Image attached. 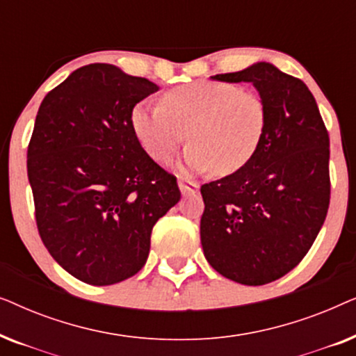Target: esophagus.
I'll return each instance as SVG.
<instances>
[{"label":"esophagus","instance_id":"1","mask_svg":"<svg viewBox=\"0 0 356 356\" xmlns=\"http://www.w3.org/2000/svg\"><path fill=\"white\" fill-rule=\"evenodd\" d=\"M178 186H179V191H181L183 196L199 191V184L194 181H188V179H178Z\"/></svg>","mask_w":356,"mask_h":356}]
</instances>
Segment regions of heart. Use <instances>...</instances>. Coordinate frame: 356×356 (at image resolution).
<instances>
[{
  "label": "heart",
  "mask_w": 356,
  "mask_h": 356,
  "mask_svg": "<svg viewBox=\"0 0 356 356\" xmlns=\"http://www.w3.org/2000/svg\"><path fill=\"white\" fill-rule=\"evenodd\" d=\"M267 106L256 92L222 81H194L165 92L160 105L131 110L136 140L155 162H167L184 139L181 170L232 175L251 162L264 139Z\"/></svg>",
  "instance_id": "heart-1"
}]
</instances>
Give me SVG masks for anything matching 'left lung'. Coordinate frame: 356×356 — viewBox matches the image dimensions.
<instances>
[{"mask_svg": "<svg viewBox=\"0 0 356 356\" xmlns=\"http://www.w3.org/2000/svg\"><path fill=\"white\" fill-rule=\"evenodd\" d=\"M212 79L251 82L267 128L250 163L201 186L204 256L227 279L264 285L300 264L325 220L329 134L305 82L270 63Z\"/></svg>", "mask_w": 356, "mask_h": 356, "instance_id": "obj_1", "label": "left lung"}]
</instances>
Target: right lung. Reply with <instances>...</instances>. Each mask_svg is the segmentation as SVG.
<instances>
[{
    "label": "right lung",
    "mask_w": 356,
    "mask_h": 356,
    "mask_svg": "<svg viewBox=\"0 0 356 356\" xmlns=\"http://www.w3.org/2000/svg\"><path fill=\"white\" fill-rule=\"evenodd\" d=\"M159 86L94 63L48 92L27 149L43 245L66 272L90 285L143 269L150 233L179 201L177 178L144 152L131 110Z\"/></svg>",
    "instance_id": "add662e5"
}]
</instances>
